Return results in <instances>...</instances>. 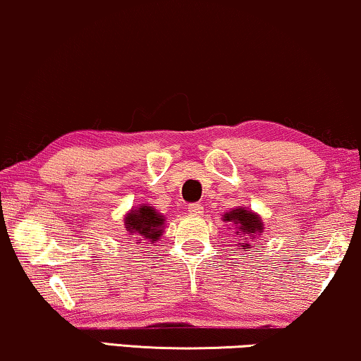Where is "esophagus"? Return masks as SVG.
<instances>
[{"instance_id":"obj_1","label":"esophagus","mask_w":361,"mask_h":361,"mask_svg":"<svg viewBox=\"0 0 361 361\" xmlns=\"http://www.w3.org/2000/svg\"><path fill=\"white\" fill-rule=\"evenodd\" d=\"M188 212H190L191 216H201L202 212H204V209H202L201 204H190V207H188Z\"/></svg>"}]
</instances>
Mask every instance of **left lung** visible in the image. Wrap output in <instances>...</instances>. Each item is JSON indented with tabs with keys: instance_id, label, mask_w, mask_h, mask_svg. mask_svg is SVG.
I'll use <instances>...</instances> for the list:
<instances>
[{
	"instance_id": "8db88e82",
	"label": "left lung",
	"mask_w": 361,
	"mask_h": 361,
	"mask_svg": "<svg viewBox=\"0 0 361 361\" xmlns=\"http://www.w3.org/2000/svg\"><path fill=\"white\" fill-rule=\"evenodd\" d=\"M222 219L226 222H231L232 226H235L233 229H235L238 237L235 245L240 247L237 250L242 252H247V248H252V242H255L257 237H260V233L265 229L260 214L250 211L245 206H237L229 212H224Z\"/></svg>"
}]
</instances>
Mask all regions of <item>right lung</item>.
<instances>
[{"label": "right lung", "instance_id": "obj_1", "mask_svg": "<svg viewBox=\"0 0 361 361\" xmlns=\"http://www.w3.org/2000/svg\"><path fill=\"white\" fill-rule=\"evenodd\" d=\"M124 229L128 237L137 240L135 243H155L164 235L165 216H161L154 206L139 204L126 212Z\"/></svg>", "mask_w": 361, "mask_h": 361}]
</instances>
